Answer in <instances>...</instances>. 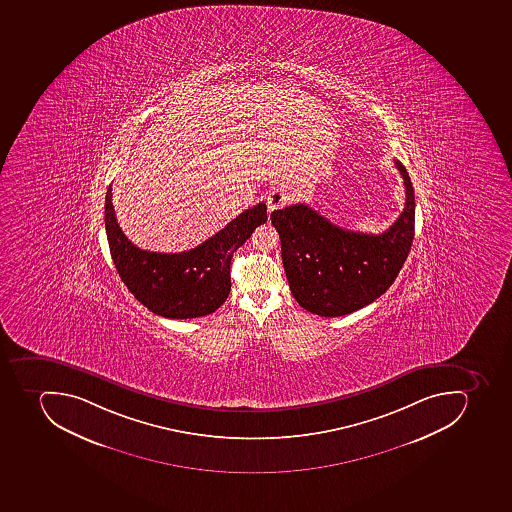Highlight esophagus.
I'll use <instances>...</instances> for the list:
<instances>
[{
  "mask_svg": "<svg viewBox=\"0 0 512 512\" xmlns=\"http://www.w3.org/2000/svg\"><path fill=\"white\" fill-rule=\"evenodd\" d=\"M289 202V194L284 191V189H273L266 197V205H268V210L273 212V210L283 209L284 205Z\"/></svg>",
  "mask_w": 512,
  "mask_h": 512,
  "instance_id": "esophagus-1",
  "label": "esophagus"
}]
</instances>
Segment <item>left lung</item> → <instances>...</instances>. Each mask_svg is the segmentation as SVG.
Instances as JSON below:
<instances>
[{
  "mask_svg": "<svg viewBox=\"0 0 512 512\" xmlns=\"http://www.w3.org/2000/svg\"><path fill=\"white\" fill-rule=\"evenodd\" d=\"M395 167L405 183V209L382 234L332 225L305 204L271 213L287 281L300 307L326 318L348 315L373 303L397 279L414 239V189L400 160Z\"/></svg>",
  "mask_w": 512,
  "mask_h": 512,
  "instance_id": "obj_1",
  "label": "left lung"
}]
</instances>
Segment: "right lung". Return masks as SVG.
I'll list each match as a JSON object with an SVG mask.
<instances>
[{
	"instance_id": "add662e5",
	"label": "right lung",
	"mask_w": 512,
	"mask_h": 512,
	"mask_svg": "<svg viewBox=\"0 0 512 512\" xmlns=\"http://www.w3.org/2000/svg\"><path fill=\"white\" fill-rule=\"evenodd\" d=\"M104 213L109 249L123 284L152 313L172 319L210 315L225 303L231 291V258L266 221V205L260 202L194 249L162 254L128 241L115 218L111 184Z\"/></svg>"
}]
</instances>
